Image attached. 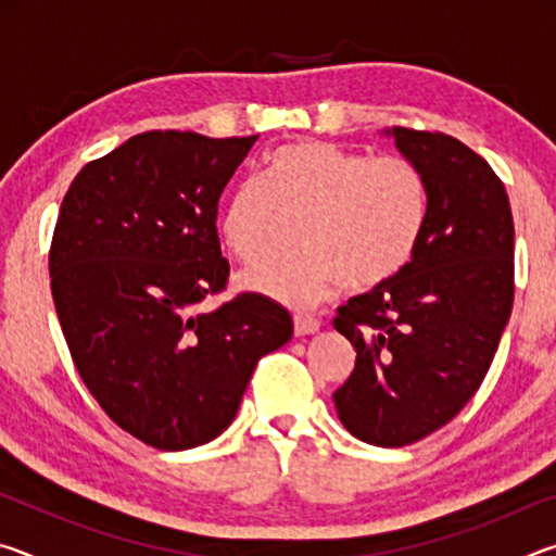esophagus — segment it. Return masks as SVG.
Returning a JSON list of instances; mask_svg holds the SVG:
<instances>
[{"instance_id": "34e87169", "label": "esophagus", "mask_w": 556, "mask_h": 556, "mask_svg": "<svg viewBox=\"0 0 556 556\" xmlns=\"http://www.w3.org/2000/svg\"><path fill=\"white\" fill-rule=\"evenodd\" d=\"M318 328H321V321L314 316H294V333L296 336H312L318 333Z\"/></svg>"}]
</instances>
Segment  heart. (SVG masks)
<instances>
[{"label":"heart","mask_w":556,"mask_h":556,"mask_svg":"<svg viewBox=\"0 0 556 556\" xmlns=\"http://www.w3.org/2000/svg\"><path fill=\"white\" fill-rule=\"evenodd\" d=\"M279 215H304L301 250L267 257L244 271L242 285L306 312L343 285L380 289L409 267L427 228L429 184L404 156L301 139L269 152L260 178L232 188L218 223L225 248L240 262L260 260Z\"/></svg>","instance_id":"obj_1"}]
</instances>
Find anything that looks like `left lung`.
Returning <instances> with one entry per match:
<instances>
[{"label":"left lung","instance_id":"1","mask_svg":"<svg viewBox=\"0 0 556 556\" xmlns=\"http://www.w3.org/2000/svg\"><path fill=\"white\" fill-rule=\"evenodd\" d=\"M429 184L417 255L397 279L338 308L355 368L333 392L365 444L407 446L456 417L481 388L515 294V225L491 164L441 131L384 129Z\"/></svg>","mask_w":556,"mask_h":556}]
</instances>
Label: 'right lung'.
I'll return each instance as SVG.
<instances>
[{"instance_id":"obj_1","label":"right lung","mask_w":556,"mask_h":556,"mask_svg":"<svg viewBox=\"0 0 556 556\" xmlns=\"http://www.w3.org/2000/svg\"><path fill=\"white\" fill-rule=\"evenodd\" d=\"M255 142L142 131L83 166L61 203L49 271L65 343L108 417L154 448L220 437L260 357L294 333L260 294L195 312L228 281L218 201Z\"/></svg>"}]
</instances>
